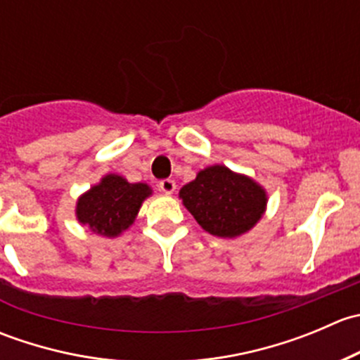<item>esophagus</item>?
Listing matches in <instances>:
<instances>
[{"mask_svg":"<svg viewBox=\"0 0 360 360\" xmlns=\"http://www.w3.org/2000/svg\"><path fill=\"white\" fill-rule=\"evenodd\" d=\"M160 191H163L165 195H172L176 191V181L174 179H163L158 183Z\"/></svg>","mask_w":360,"mask_h":360,"instance_id":"34e87169","label":"esophagus"}]
</instances>
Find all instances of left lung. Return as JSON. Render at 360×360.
Masks as SVG:
<instances>
[{
  "instance_id": "1",
  "label": "left lung",
  "mask_w": 360,
  "mask_h": 360,
  "mask_svg": "<svg viewBox=\"0 0 360 360\" xmlns=\"http://www.w3.org/2000/svg\"><path fill=\"white\" fill-rule=\"evenodd\" d=\"M179 198L203 230L223 238L248 233L266 209L263 186L224 165L200 170L181 188Z\"/></svg>"
}]
</instances>
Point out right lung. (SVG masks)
Masks as SVG:
<instances>
[{
  "label": "right lung",
  "mask_w": 360,
  "mask_h": 360,
  "mask_svg": "<svg viewBox=\"0 0 360 360\" xmlns=\"http://www.w3.org/2000/svg\"><path fill=\"white\" fill-rule=\"evenodd\" d=\"M151 195L144 183H129L118 174H108L76 202V217L94 233L118 237L136 219L141 205Z\"/></svg>",
  "instance_id": "obj_1"
}]
</instances>
